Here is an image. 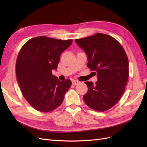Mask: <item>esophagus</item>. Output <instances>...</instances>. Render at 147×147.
Instances as JSON below:
<instances>
[{
    "mask_svg": "<svg viewBox=\"0 0 147 147\" xmlns=\"http://www.w3.org/2000/svg\"><path fill=\"white\" fill-rule=\"evenodd\" d=\"M80 82H78V81H76V80H73V82H72V84H73V85H76L78 84Z\"/></svg>",
    "mask_w": 147,
    "mask_h": 147,
    "instance_id": "obj_1",
    "label": "esophagus"
}]
</instances>
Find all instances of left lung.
<instances>
[{
    "label": "left lung",
    "instance_id": "obj_1",
    "mask_svg": "<svg viewBox=\"0 0 147 147\" xmlns=\"http://www.w3.org/2000/svg\"><path fill=\"white\" fill-rule=\"evenodd\" d=\"M75 42L88 57L87 66L96 74L95 84L85 82L88 92L85 104L93 110L106 111L117 104L125 91L129 77V62L121 43L113 37L96 33Z\"/></svg>",
    "mask_w": 147,
    "mask_h": 147
}]
</instances>
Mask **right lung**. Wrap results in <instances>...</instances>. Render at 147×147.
<instances>
[{"label":"right lung","mask_w":147,"mask_h":147,"mask_svg":"<svg viewBox=\"0 0 147 147\" xmlns=\"http://www.w3.org/2000/svg\"><path fill=\"white\" fill-rule=\"evenodd\" d=\"M73 40H58L45 36L27 41L20 49L16 73L21 91L26 100L36 110L49 112L61 105L72 83L60 82L52 75L61 54Z\"/></svg>","instance_id":"obj_1"}]
</instances>
